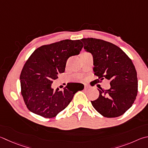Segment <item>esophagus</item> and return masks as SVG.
<instances>
[{"label":"esophagus","instance_id":"34e87169","mask_svg":"<svg viewBox=\"0 0 148 148\" xmlns=\"http://www.w3.org/2000/svg\"><path fill=\"white\" fill-rule=\"evenodd\" d=\"M88 87V86L87 85H85V89H87V88Z\"/></svg>","mask_w":148,"mask_h":148}]
</instances>
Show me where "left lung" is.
I'll return each instance as SVG.
<instances>
[{"instance_id":"8db88e82","label":"left lung","mask_w":148,"mask_h":148,"mask_svg":"<svg viewBox=\"0 0 148 148\" xmlns=\"http://www.w3.org/2000/svg\"><path fill=\"white\" fill-rule=\"evenodd\" d=\"M82 41L85 51L92 56L95 74L100 80H110L111 85L108 90L98 89V98L91 103L105 117L121 116L132 106L137 95V74L132 61L111 42L95 38Z\"/></svg>"}]
</instances>
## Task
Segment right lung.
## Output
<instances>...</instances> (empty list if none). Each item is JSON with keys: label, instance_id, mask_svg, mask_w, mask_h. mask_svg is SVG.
<instances>
[{"label": "right lung", "instance_id": "1", "mask_svg": "<svg viewBox=\"0 0 148 148\" xmlns=\"http://www.w3.org/2000/svg\"><path fill=\"white\" fill-rule=\"evenodd\" d=\"M83 45L80 40H63L44 45L34 51L24 65L20 76L21 94L27 108L45 118H53L68 106L84 85L71 83L60 90L52 83L65 72L66 61L79 54Z\"/></svg>", "mask_w": 148, "mask_h": 148}]
</instances>
